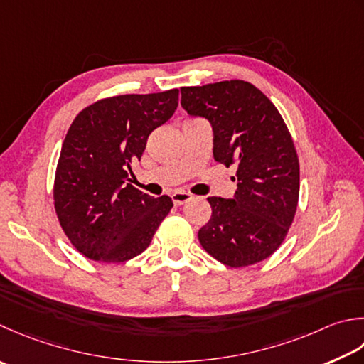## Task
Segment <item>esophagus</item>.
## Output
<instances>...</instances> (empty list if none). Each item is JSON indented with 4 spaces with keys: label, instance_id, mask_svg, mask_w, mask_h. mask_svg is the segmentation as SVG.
<instances>
[{
    "label": "esophagus",
    "instance_id": "34e87169",
    "mask_svg": "<svg viewBox=\"0 0 364 364\" xmlns=\"http://www.w3.org/2000/svg\"><path fill=\"white\" fill-rule=\"evenodd\" d=\"M191 198H192V196L189 194V192H184V191H176L172 194V200L176 206L184 205L186 202H189Z\"/></svg>",
    "mask_w": 364,
    "mask_h": 364
}]
</instances>
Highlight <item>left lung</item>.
<instances>
[{
	"mask_svg": "<svg viewBox=\"0 0 364 364\" xmlns=\"http://www.w3.org/2000/svg\"><path fill=\"white\" fill-rule=\"evenodd\" d=\"M181 105L211 123L215 159L237 167L235 197H208L202 247L232 268L268 259L286 238L300 196V162L281 113L245 80L183 87Z\"/></svg>",
	"mask_w": 364,
	"mask_h": 364,
	"instance_id": "left-lung-1",
	"label": "left lung"
}]
</instances>
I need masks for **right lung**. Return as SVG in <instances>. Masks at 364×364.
Returning <instances> with one entry per match:
<instances>
[{
    "mask_svg": "<svg viewBox=\"0 0 364 364\" xmlns=\"http://www.w3.org/2000/svg\"><path fill=\"white\" fill-rule=\"evenodd\" d=\"M178 90L105 97L78 113L63 141L53 200L60 225L85 257L121 263L145 251L172 210L129 180L156 127L172 118Z\"/></svg>",
    "mask_w": 364,
    "mask_h": 364,
    "instance_id": "right-lung-1",
    "label": "right lung"
}]
</instances>
